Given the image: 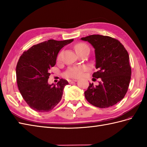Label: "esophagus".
Returning a JSON list of instances; mask_svg holds the SVG:
<instances>
[{"label": "esophagus", "instance_id": "esophagus-1", "mask_svg": "<svg viewBox=\"0 0 147 147\" xmlns=\"http://www.w3.org/2000/svg\"><path fill=\"white\" fill-rule=\"evenodd\" d=\"M78 82V80H69V83L71 84H73L74 83H76Z\"/></svg>", "mask_w": 147, "mask_h": 147}]
</instances>
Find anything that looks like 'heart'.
<instances>
[{"label": "heart", "mask_w": 147, "mask_h": 147, "mask_svg": "<svg viewBox=\"0 0 147 147\" xmlns=\"http://www.w3.org/2000/svg\"><path fill=\"white\" fill-rule=\"evenodd\" d=\"M75 50L76 52H78L80 51H82L83 49H89L88 47L87 46L85 43H78L75 45ZM58 58H61V55L58 56ZM86 70V68L83 66H78V67H70L65 73V76L69 78H78L83 75V74L85 71Z\"/></svg>", "instance_id": "heart-1"}]
</instances>
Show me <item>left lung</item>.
<instances>
[{
  "instance_id": "8db88e82",
  "label": "left lung",
  "mask_w": 147,
  "mask_h": 147,
  "mask_svg": "<svg viewBox=\"0 0 147 147\" xmlns=\"http://www.w3.org/2000/svg\"><path fill=\"white\" fill-rule=\"evenodd\" d=\"M81 40L95 49L97 71L92 76L101 80L98 85L89 84L85 98L99 108L113 106L124 97L128 89L131 75L128 53L119 40L108 36L92 35Z\"/></svg>"
}]
</instances>
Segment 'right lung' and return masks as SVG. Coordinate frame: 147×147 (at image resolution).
Here are the masks:
<instances>
[{
    "instance_id": "add662e5",
    "label": "right lung",
    "mask_w": 147,
    "mask_h": 147,
    "mask_svg": "<svg viewBox=\"0 0 147 147\" xmlns=\"http://www.w3.org/2000/svg\"><path fill=\"white\" fill-rule=\"evenodd\" d=\"M73 40H49L33 45L19 59L16 71L18 89L27 104L34 111H51L61 101L68 82L61 79L56 85H50V69L55 65L61 49Z\"/></svg>"
}]
</instances>
